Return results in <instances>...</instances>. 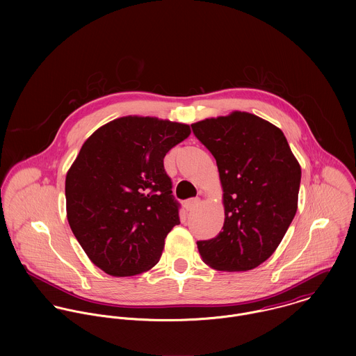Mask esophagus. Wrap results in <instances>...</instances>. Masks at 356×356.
Masks as SVG:
<instances>
[{"label": "esophagus", "mask_w": 356, "mask_h": 356, "mask_svg": "<svg viewBox=\"0 0 356 356\" xmlns=\"http://www.w3.org/2000/svg\"><path fill=\"white\" fill-rule=\"evenodd\" d=\"M199 204H200V199H199V197H193V199H189V200L185 202V208H186L188 211H192V209H195Z\"/></svg>", "instance_id": "esophagus-1"}]
</instances>
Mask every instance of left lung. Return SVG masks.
Wrapping results in <instances>:
<instances>
[{
	"label": "left lung",
	"mask_w": 356,
	"mask_h": 356,
	"mask_svg": "<svg viewBox=\"0 0 356 356\" xmlns=\"http://www.w3.org/2000/svg\"><path fill=\"white\" fill-rule=\"evenodd\" d=\"M216 160L223 189V230L197 241L204 263L219 271H247L282 241L296 211L302 168L284 133L250 112L192 124Z\"/></svg>",
	"instance_id": "8db88e82"
}]
</instances>
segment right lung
<instances>
[{
    "label": "right lung",
    "mask_w": 356,
    "mask_h": 356,
    "mask_svg": "<svg viewBox=\"0 0 356 356\" xmlns=\"http://www.w3.org/2000/svg\"><path fill=\"white\" fill-rule=\"evenodd\" d=\"M189 124L123 116L97 129L67 171V219L88 257L112 277L145 273L179 225L165 153Z\"/></svg>",
    "instance_id": "add662e5"
}]
</instances>
